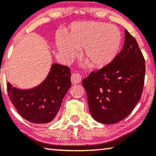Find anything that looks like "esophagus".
Masks as SVG:
<instances>
[{
	"label": "esophagus",
	"mask_w": 156,
	"mask_h": 156,
	"mask_svg": "<svg viewBox=\"0 0 156 156\" xmlns=\"http://www.w3.org/2000/svg\"><path fill=\"white\" fill-rule=\"evenodd\" d=\"M82 80V76L77 73H73L71 76V82L73 84H79Z\"/></svg>",
	"instance_id": "esophagus-1"
}]
</instances>
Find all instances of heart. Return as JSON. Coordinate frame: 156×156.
I'll return each mask as SVG.
<instances>
[{"label": "heart", "instance_id": "1", "mask_svg": "<svg viewBox=\"0 0 156 156\" xmlns=\"http://www.w3.org/2000/svg\"><path fill=\"white\" fill-rule=\"evenodd\" d=\"M122 35L116 25L89 21L72 24L66 37L56 40L59 53L69 61L82 49V56L94 67H106L116 59L120 51Z\"/></svg>", "mask_w": 156, "mask_h": 156}]
</instances>
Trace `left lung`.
I'll return each mask as SVG.
<instances>
[{"mask_svg":"<svg viewBox=\"0 0 156 156\" xmlns=\"http://www.w3.org/2000/svg\"><path fill=\"white\" fill-rule=\"evenodd\" d=\"M145 73L144 55L135 38L125 30L124 44L116 59L82 81L93 118L113 124L129 116L141 97Z\"/></svg>","mask_w":156,"mask_h":156,"instance_id":"left-lung-1","label":"left lung"}]
</instances>
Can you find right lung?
Listing matches in <instances>:
<instances>
[{"mask_svg":"<svg viewBox=\"0 0 156 156\" xmlns=\"http://www.w3.org/2000/svg\"><path fill=\"white\" fill-rule=\"evenodd\" d=\"M67 66L53 64L48 76L37 87L20 89L7 84L8 94L17 112L33 123H48L55 118L62 99L71 87Z\"/></svg>","mask_w":156,"mask_h":156,"instance_id":"right-lung-1","label":"right lung"}]
</instances>
